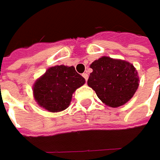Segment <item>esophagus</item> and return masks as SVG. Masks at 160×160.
I'll return each instance as SVG.
<instances>
[{
	"instance_id": "34e87169",
	"label": "esophagus",
	"mask_w": 160,
	"mask_h": 160,
	"mask_svg": "<svg viewBox=\"0 0 160 160\" xmlns=\"http://www.w3.org/2000/svg\"><path fill=\"white\" fill-rule=\"evenodd\" d=\"M82 76H83V78L85 79V81H87V80H88V77H89V76H88V74H87V73H83Z\"/></svg>"
}]
</instances>
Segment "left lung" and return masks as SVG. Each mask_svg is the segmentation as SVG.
I'll use <instances>...</instances> for the list:
<instances>
[{
    "label": "left lung",
    "mask_w": 160,
    "mask_h": 160,
    "mask_svg": "<svg viewBox=\"0 0 160 160\" xmlns=\"http://www.w3.org/2000/svg\"><path fill=\"white\" fill-rule=\"evenodd\" d=\"M87 84L104 104L118 108L126 104L139 87L138 72L130 62L103 56L90 65Z\"/></svg>",
    "instance_id": "8db88e82"
}]
</instances>
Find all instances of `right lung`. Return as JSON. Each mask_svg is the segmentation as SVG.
<instances>
[{
    "mask_svg": "<svg viewBox=\"0 0 160 160\" xmlns=\"http://www.w3.org/2000/svg\"><path fill=\"white\" fill-rule=\"evenodd\" d=\"M85 83L73 66L51 67L33 85L35 102L50 112H60L69 106L76 90Z\"/></svg>",
    "mask_w": 160,
    "mask_h": 160,
    "instance_id": "add662e5",
    "label": "right lung"
}]
</instances>
